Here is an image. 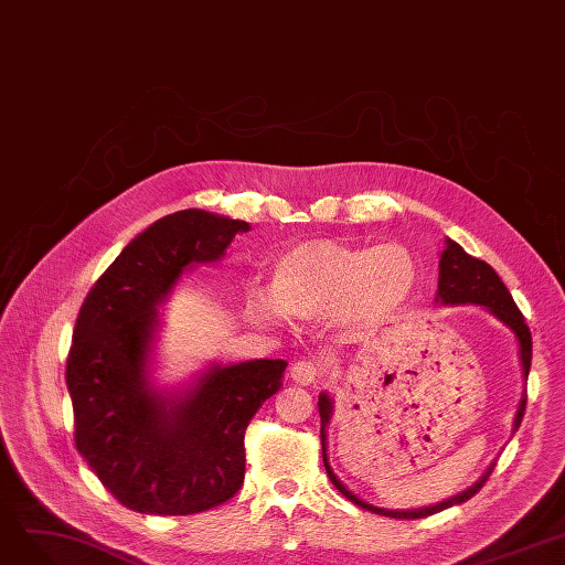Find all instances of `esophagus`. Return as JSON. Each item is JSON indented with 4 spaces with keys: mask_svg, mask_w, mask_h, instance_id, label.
<instances>
[{
    "mask_svg": "<svg viewBox=\"0 0 565 565\" xmlns=\"http://www.w3.org/2000/svg\"><path fill=\"white\" fill-rule=\"evenodd\" d=\"M319 374H321V367L309 359H300L290 365V380H294L296 384H302V386L315 384L319 380Z\"/></svg>",
    "mask_w": 565,
    "mask_h": 565,
    "instance_id": "34e87169",
    "label": "esophagus"
}]
</instances>
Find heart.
<instances>
[{"mask_svg":"<svg viewBox=\"0 0 565 565\" xmlns=\"http://www.w3.org/2000/svg\"><path fill=\"white\" fill-rule=\"evenodd\" d=\"M419 267L401 244L356 246L309 239L290 246L271 269V286H250L246 302L263 323L284 317H340L356 330L384 326L412 298Z\"/></svg>","mask_w":565,"mask_h":565,"instance_id":"1","label":"heart"}]
</instances>
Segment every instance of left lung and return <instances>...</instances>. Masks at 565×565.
I'll return each instance as SVG.
<instances>
[{
	"label": "left lung",
	"mask_w": 565,
	"mask_h": 565,
	"mask_svg": "<svg viewBox=\"0 0 565 565\" xmlns=\"http://www.w3.org/2000/svg\"><path fill=\"white\" fill-rule=\"evenodd\" d=\"M445 250L440 256V281H437V302L443 305H482L487 307L493 317H498L500 321H503L510 330H514L516 335V342H519V359H521V370H524V377H529V370H531V359H533V342H531V330L524 321V315H521L519 307L514 305L512 296L508 286L503 284V279H500L495 275V269L479 260V258H472L468 256L466 250L458 246L456 242L447 239L445 242ZM524 412H526V393L524 398H521L519 403V409H516V416H514V430L521 426V419H524ZM319 414H321V451H323V466H326V472L330 477V482L335 484V489L349 498L353 505L359 508H365L374 514H382V516H393V519H424L428 514H435V512H443L451 505H461L466 503V500H470L479 489L484 487V482L489 479V475L493 472V466L482 475V479L479 482H475L470 489H466L463 493H458L454 498H447L443 500V503L437 505H430V508H419V510H384V508H374V505H367L365 500H361L359 495H353L340 479L332 475L330 466H328V454H326V426L330 422V414H332V401L328 398L326 393L319 395Z\"/></svg>",
	"instance_id": "1"
}]
</instances>
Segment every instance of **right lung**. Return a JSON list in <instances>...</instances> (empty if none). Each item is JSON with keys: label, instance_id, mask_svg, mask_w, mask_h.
I'll list each match as a JSON object with an SVG mask.
<instances>
[{"label": "right lung", "instance_id": "right-lung-1", "mask_svg": "<svg viewBox=\"0 0 565 565\" xmlns=\"http://www.w3.org/2000/svg\"><path fill=\"white\" fill-rule=\"evenodd\" d=\"M248 223L183 209L146 227L95 281L67 356L74 443L120 505L198 514L233 498L246 468L244 433L281 386L286 361L214 365L185 395L146 380L158 305L185 267L218 260Z\"/></svg>", "mask_w": 565, "mask_h": 565}]
</instances>
